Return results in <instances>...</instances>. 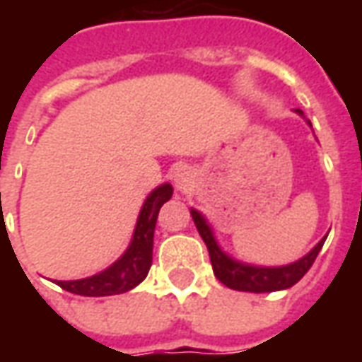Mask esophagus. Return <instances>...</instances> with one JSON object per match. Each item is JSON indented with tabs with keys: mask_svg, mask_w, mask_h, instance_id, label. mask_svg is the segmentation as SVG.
<instances>
[{
	"mask_svg": "<svg viewBox=\"0 0 362 362\" xmlns=\"http://www.w3.org/2000/svg\"><path fill=\"white\" fill-rule=\"evenodd\" d=\"M174 186H176V189H180V192L192 189V186H194V173L189 170L188 166L176 168V173H174Z\"/></svg>",
	"mask_w": 362,
	"mask_h": 362,
	"instance_id": "esophagus-1",
	"label": "esophagus"
}]
</instances>
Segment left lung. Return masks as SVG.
<instances>
[{"instance_id":"8db88e82","label":"left lung","mask_w":362,"mask_h":362,"mask_svg":"<svg viewBox=\"0 0 362 362\" xmlns=\"http://www.w3.org/2000/svg\"><path fill=\"white\" fill-rule=\"evenodd\" d=\"M303 116V110H296ZM310 124V122H308ZM192 219L196 223L197 233L204 238L205 246L209 250V258H211V266L215 277L227 285L228 288L235 291H246V293H272V291H281V288L293 287L295 283L303 279L304 273L308 272L314 264V259L322 250V246L326 243V236L320 240L314 248H312L304 258L296 259L288 266L281 267H258L250 266V264H243L236 262L228 254L221 250V246L213 236L211 227L207 225V221L199 211L192 209Z\"/></svg>"}]
</instances>
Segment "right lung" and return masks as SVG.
<instances>
[{"instance_id": "obj_1", "label": "right lung", "mask_w": 362, "mask_h": 362, "mask_svg": "<svg viewBox=\"0 0 362 362\" xmlns=\"http://www.w3.org/2000/svg\"><path fill=\"white\" fill-rule=\"evenodd\" d=\"M170 197H173L170 184H163L151 192L139 211L132 243L118 262H114L104 272L85 277V279L56 281V283L69 293L83 296L119 295L137 287L147 277L151 262H153V235H155L157 215L163 204Z\"/></svg>"}]
</instances>
